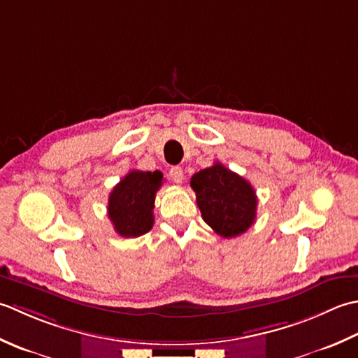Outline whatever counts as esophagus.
Segmentation results:
<instances>
[{
    "instance_id": "1",
    "label": "esophagus",
    "mask_w": 358,
    "mask_h": 358,
    "mask_svg": "<svg viewBox=\"0 0 358 358\" xmlns=\"http://www.w3.org/2000/svg\"><path fill=\"white\" fill-rule=\"evenodd\" d=\"M170 178L173 182H176V184H180L182 180H184V170L180 169V166H171L170 169Z\"/></svg>"
}]
</instances>
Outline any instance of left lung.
Wrapping results in <instances>:
<instances>
[{"instance_id": "8db88e82", "label": "left lung", "mask_w": 358, "mask_h": 358, "mask_svg": "<svg viewBox=\"0 0 358 358\" xmlns=\"http://www.w3.org/2000/svg\"><path fill=\"white\" fill-rule=\"evenodd\" d=\"M189 185L206 221L222 238H235L257 220V193L250 182L220 162L192 176Z\"/></svg>"}]
</instances>
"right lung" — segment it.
<instances>
[{
	"mask_svg": "<svg viewBox=\"0 0 358 358\" xmlns=\"http://www.w3.org/2000/svg\"><path fill=\"white\" fill-rule=\"evenodd\" d=\"M160 171L131 170L113 188L108 199V216L123 238H137L155 224V198L162 185Z\"/></svg>",
	"mask_w": 358,
	"mask_h": 358,
	"instance_id": "add662e5",
	"label": "right lung"
}]
</instances>
